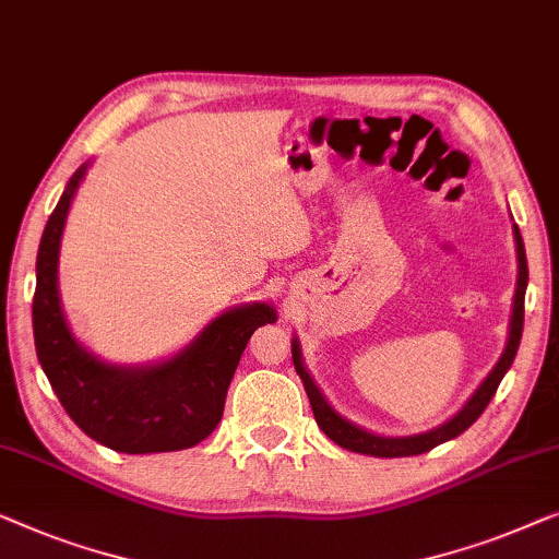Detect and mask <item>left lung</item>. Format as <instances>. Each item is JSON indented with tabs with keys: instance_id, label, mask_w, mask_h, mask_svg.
<instances>
[{
	"instance_id": "8db88e82",
	"label": "left lung",
	"mask_w": 559,
	"mask_h": 559,
	"mask_svg": "<svg viewBox=\"0 0 559 559\" xmlns=\"http://www.w3.org/2000/svg\"><path fill=\"white\" fill-rule=\"evenodd\" d=\"M514 230V242H516V290H514V306H512V321H509V340L507 347L501 352V357L486 380L478 384L474 395L466 400V405L461 407L459 413L453 415L451 420L440 423L438 428L426 430V433H415V436H377L372 430H365L355 426V423L344 418L329 405V400L324 397V392L317 388L313 377L309 374V369L304 365V355H301V344H298V336L290 340V355H294V367L298 377H301L306 395H309L313 418H317L319 428L334 440L336 445L347 448V451L355 453H365V455H377V459H400V455H418V453H428L430 448H436L445 440H451L455 436H461L463 430L474 426L478 420V415L486 411V405L491 403L493 392H497L499 382L504 380V374L512 367V361L516 357L519 342H522V326H524V294H526V281H530V271H526V255H524V242H522V233H519L516 223L512 225Z\"/></svg>"
}]
</instances>
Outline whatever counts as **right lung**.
I'll list each match as a JSON object with an SVG mask.
<instances>
[{
    "mask_svg": "<svg viewBox=\"0 0 559 559\" xmlns=\"http://www.w3.org/2000/svg\"><path fill=\"white\" fill-rule=\"evenodd\" d=\"M88 164L70 177L37 250L35 349L60 405L85 436L119 453H167L198 445L217 428L230 380L258 326L273 324L265 301L235 306L154 365H108L70 332L60 306L58 258L70 204Z\"/></svg>",
    "mask_w": 559,
    "mask_h": 559,
    "instance_id": "1",
    "label": "right lung"
}]
</instances>
